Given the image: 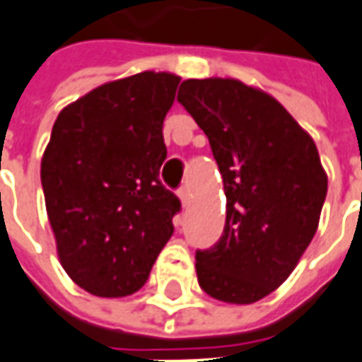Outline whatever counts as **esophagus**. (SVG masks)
<instances>
[{
  "mask_svg": "<svg viewBox=\"0 0 362 362\" xmlns=\"http://www.w3.org/2000/svg\"><path fill=\"white\" fill-rule=\"evenodd\" d=\"M178 196H180L182 206H188L190 204V190H188V186L184 184L180 190H178Z\"/></svg>",
  "mask_w": 362,
  "mask_h": 362,
  "instance_id": "obj_1",
  "label": "esophagus"
}]
</instances>
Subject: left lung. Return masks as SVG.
<instances>
[{
	"mask_svg": "<svg viewBox=\"0 0 362 362\" xmlns=\"http://www.w3.org/2000/svg\"><path fill=\"white\" fill-rule=\"evenodd\" d=\"M178 103L210 140L228 202L222 238L196 252L198 284L226 303L259 301L317 232L327 174L315 142L274 97L235 78H188Z\"/></svg>",
	"mask_w": 362,
	"mask_h": 362,
	"instance_id": "1",
	"label": "left lung"
}]
</instances>
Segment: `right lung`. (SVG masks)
<instances>
[{
  "label": "right lung",
  "instance_id": "1",
  "mask_svg": "<svg viewBox=\"0 0 362 362\" xmlns=\"http://www.w3.org/2000/svg\"><path fill=\"white\" fill-rule=\"evenodd\" d=\"M180 77L144 71L100 85L59 112L41 184L61 265L97 297L148 279L182 204L160 182L162 136Z\"/></svg>",
  "mask_w": 362,
  "mask_h": 362
}]
</instances>
